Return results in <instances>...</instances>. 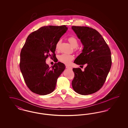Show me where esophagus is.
<instances>
[{
  "mask_svg": "<svg viewBox=\"0 0 128 128\" xmlns=\"http://www.w3.org/2000/svg\"><path fill=\"white\" fill-rule=\"evenodd\" d=\"M66 68H68V69H70V70H72V67H70V66H66Z\"/></svg>",
  "mask_w": 128,
  "mask_h": 128,
  "instance_id": "obj_1",
  "label": "esophagus"
}]
</instances>
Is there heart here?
<instances>
[{"mask_svg": "<svg viewBox=\"0 0 128 128\" xmlns=\"http://www.w3.org/2000/svg\"><path fill=\"white\" fill-rule=\"evenodd\" d=\"M68 40L70 44L72 45L73 48H76L78 46V42L77 38L75 37L72 36L68 37ZM61 42L60 40H59L56 44V50H58L59 48V46ZM74 57L73 55L64 53L58 56V60L60 62L66 64L68 65L74 59Z\"/></svg>", "mask_w": 128, "mask_h": 128, "instance_id": "obj_1", "label": "heart"}]
</instances>
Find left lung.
Returning a JSON list of instances; mask_svg holds the SVG:
<instances>
[{
	"mask_svg": "<svg viewBox=\"0 0 128 128\" xmlns=\"http://www.w3.org/2000/svg\"><path fill=\"white\" fill-rule=\"evenodd\" d=\"M72 28L84 46L82 53L74 63L87 65L84 72L79 68H73L72 88L82 95L92 94L99 90L106 80L112 64L111 51L96 30L86 26H73Z\"/></svg>",
	"mask_w": 128,
	"mask_h": 128,
	"instance_id": "left-lung-1",
	"label": "left lung"
}]
</instances>
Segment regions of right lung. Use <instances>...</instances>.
<instances>
[{
    "label": "right lung",
    "instance_id": "1",
    "mask_svg": "<svg viewBox=\"0 0 128 128\" xmlns=\"http://www.w3.org/2000/svg\"><path fill=\"white\" fill-rule=\"evenodd\" d=\"M66 25L44 26L30 34L20 54V70L31 91L46 95L54 91L57 79L65 68L60 62L50 68L46 59L55 60L56 44L67 31Z\"/></svg>",
    "mask_w": 128,
    "mask_h": 128
}]
</instances>
